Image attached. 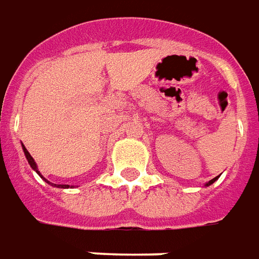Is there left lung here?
Returning a JSON list of instances; mask_svg holds the SVG:
<instances>
[{
    "label": "left lung",
    "mask_w": 259,
    "mask_h": 259,
    "mask_svg": "<svg viewBox=\"0 0 259 259\" xmlns=\"http://www.w3.org/2000/svg\"><path fill=\"white\" fill-rule=\"evenodd\" d=\"M218 177H220V176H217V177H214V178H212V180H210V181H208V183L206 184V185H207V187H208V185H211V184L214 183V181H217Z\"/></svg>",
    "instance_id": "obj_1"
}]
</instances>
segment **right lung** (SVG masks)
Here are the masks:
<instances>
[{"label":"right lung","mask_w":259,"mask_h":259,"mask_svg":"<svg viewBox=\"0 0 259 259\" xmlns=\"http://www.w3.org/2000/svg\"><path fill=\"white\" fill-rule=\"evenodd\" d=\"M23 151H24V155H26V158H27V160H28V164L31 166L32 170H35V171H37V173H38V176H39V177H41V178H44L41 176V173H39V170H38L37 163H35V160L32 159V156H31V155H30V152H28L27 149H26V147H24V145H23ZM44 181H47L48 184H51L52 187H56V188H68V187H70V185H61V184H52V183H49V181H48L47 178H44ZM71 188H74V187H71Z\"/></svg>","instance_id":"add662e5"}]
</instances>
